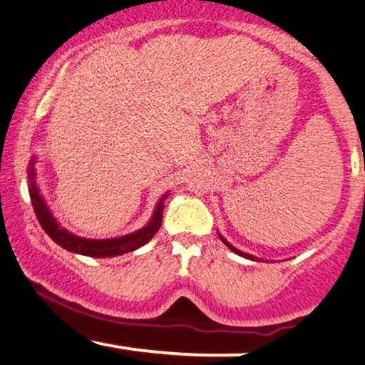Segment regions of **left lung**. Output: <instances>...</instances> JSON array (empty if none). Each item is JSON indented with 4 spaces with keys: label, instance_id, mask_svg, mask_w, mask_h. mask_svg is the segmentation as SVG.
Wrapping results in <instances>:
<instances>
[{
    "label": "left lung",
    "instance_id": "1",
    "mask_svg": "<svg viewBox=\"0 0 365 365\" xmlns=\"http://www.w3.org/2000/svg\"><path fill=\"white\" fill-rule=\"evenodd\" d=\"M220 238H221V240H223V242H225V245H226V247H230V249H232V250H233V252H235V254H238V255H244V257H247V259H254V261H255V257H254V255H249V254L242 252V250H238V249H235V247H233L232 244H228V242H226L223 237H220Z\"/></svg>",
    "mask_w": 365,
    "mask_h": 365
}]
</instances>
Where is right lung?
I'll return each instance as SVG.
<instances>
[{"instance_id": "right-lung-1", "label": "right lung", "mask_w": 365, "mask_h": 365, "mask_svg": "<svg viewBox=\"0 0 365 365\" xmlns=\"http://www.w3.org/2000/svg\"><path fill=\"white\" fill-rule=\"evenodd\" d=\"M34 165V161H32ZM34 168L31 166V171H29V182H31V200L32 207H34V212L39 220L41 226L49 237L56 242L58 245L63 247V249L70 250V252L89 255V257H113V255H121L132 252V250L139 249V247L145 245L148 242L158 233L159 226L163 223V200H159L156 211H154L153 220L149 221V225L145 228L139 230V232L132 233V235H125L120 238H110V240H89V238H81L75 237L72 233L66 232L65 228H60V225L54 221V217L49 212V209L46 207L43 197L39 195V190L36 187L34 180ZM166 197V195H165Z\"/></svg>"}]
</instances>
